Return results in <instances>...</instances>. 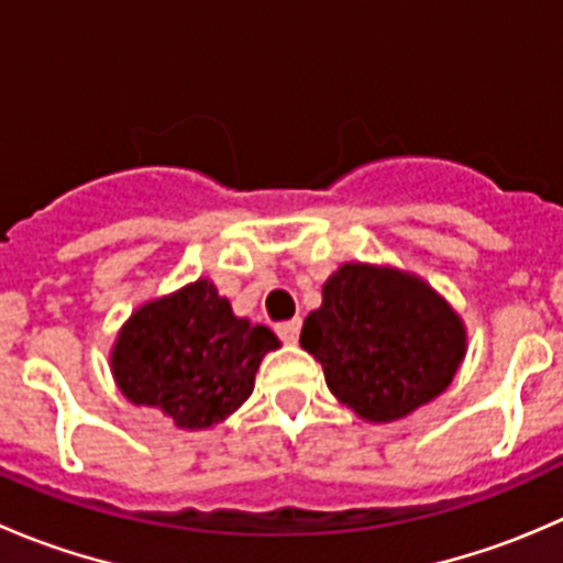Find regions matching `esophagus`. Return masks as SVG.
Wrapping results in <instances>:
<instances>
[{
  "label": "esophagus",
  "mask_w": 563,
  "mask_h": 563,
  "mask_svg": "<svg viewBox=\"0 0 563 563\" xmlns=\"http://www.w3.org/2000/svg\"><path fill=\"white\" fill-rule=\"evenodd\" d=\"M299 329H302V318H291V321L277 323V334H280L283 343H297Z\"/></svg>",
  "instance_id": "34e87169"
}]
</instances>
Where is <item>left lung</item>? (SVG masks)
Here are the masks:
<instances>
[{
    "label": "left lung",
    "instance_id": "left-lung-1",
    "mask_svg": "<svg viewBox=\"0 0 563 563\" xmlns=\"http://www.w3.org/2000/svg\"><path fill=\"white\" fill-rule=\"evenodd\" d=\"M299 345L327 387L373 424L435 400L465 360L468 334L450 302L413 272L349 261L329 275Z\"/></svg>",
    "mask_w": 563,
    "mask_h": 563
}]
</instances>
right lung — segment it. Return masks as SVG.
<instances>
[{"label": "right lung", "mask_w": 563, "mask_h": 563, "mask_svg": "<svg viewBox=\"0 0 563 563\" xmlns=\"http://www.w3.org/2000/svg\"><path fill=\"white\" fill-rule=\"evenodd\" d=\"M275 332L234 316L209 277L150 299L111 345V376L133 406L166 413L179 430H209L253 391Z\"/></svg>", "instance_id": "1"}]
</instances>
